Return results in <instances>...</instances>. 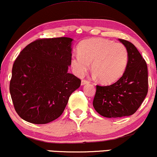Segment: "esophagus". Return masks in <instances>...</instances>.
Instances as JSON below:
<instances>
[{
  "mask_svg": "<svg viewBox=\"0 0 157 157\" xmlns=\"http://www.w3.org/2000/svg\"><path fill=\"white\" fill-rule=\"evenodd\" d=\"M90 83V82H88V81H86V80H82V85L83 86V85H85V84H89Z\"/></svg>",
  "mask_w": 157,
  "mask_h": 157,
  "instance_id": "esophagus-1",
  "label": "esophagus"
}]
</instances>
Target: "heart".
<instances>
[{
  "label": "heart",
  "mask_w": 157,
  "mask_h": 157,
  "mask_svg": "<svg viewBox=\"0 0 157 157\" xmlns=\"http://www.w3.org/2000/svg\"><path fill=\"white\" fill-rule=\"evenodd\" d=\"M78 54L71 58L74 73L82 77L92 63L94 76L104 84H111L122 76L128 64V51L120 42L104 38L84 40L78 47Z\"/></svg>",
  "instance_id": "heart-1"
}]
</instances>
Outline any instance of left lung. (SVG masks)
<instances>
[{
  "mask_svg": "<svg viewBox=\"0 0 157 157\" xmlns=\"http://www.w3.org/2000/svg\"><path fill=\"white\" fill-rule=\"evenodd\" d=\"M128 51V64L122 77L109 86H96L93 106L105 117L130 116L139 109L148 93V67L132 42L119 39Z\"/></svg>",
  "mask_w": 157,
  "mask_h": 157,
  "instance_id": "8db88e82",
  "label": "left lung"
}]
</instances>
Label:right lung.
Returning <instances> with one entry per match:
<instances>
[{"instance_id": "add662e5", "label": "right lung", "mask_w": 157, "mask_h": 157, "mask_svg": "<svg viewBox=\"0 0 157 157\" xmlns=\"http://www.w3.org/2000/svg\"><path fill=\"white\" fill-rule=\"evenodd\" d=\"M73 39H42L28 45L12 67L9 91L18 115L45 124L58 118L81 80L68 73Z\"/></svg>"}]
</instances>
